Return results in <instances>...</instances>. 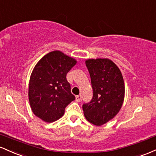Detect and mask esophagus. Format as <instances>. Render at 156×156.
<instances>
[{"instance_id":"1","label":"esophagus","mask_w":156,"mask_h":156,"mask_svg":"<svg viewBox=\"0 0 156 156\" xmlns=\"http://www.w3.org/2000/svg\"><path fill=\"white\" fill-rule=\"evenodd\" d=\"M81 99H82V95H81V94H80V95H77L76 97V101H81Z\"/></svg>"}]
</instances>
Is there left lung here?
<instances>
[{"mask_svg":"<svg viewBox=\"0 0 156 156\" xmlns=\"http://www.w3.org/2000/svg\"><path fill=\"white\" fill-rule=\"evenodd\" d=\"M93 97L83 105L88 122L100 126L113 119L120 111L125 98V83L119 69L111 59H87Z\"/></svg>","mask_w":156,"mask_h":156,"instance_id":"left-lung-1","label":"left lung"}]
</instances>
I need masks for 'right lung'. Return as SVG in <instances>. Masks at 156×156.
<instances>
[{
	"label": "right lung",
	"mask_w": 156,
	"mask_h": 156,
	"mask_svg": "<svg viewBox=\"0 0 156 156\" xmlns=\"http://www.w3.org/2000/svg\"><path fill=\"white\" fill-rule=\"evenodd\" d=\"M76 63L74 59L54 51L45 55L33 70L29 103L34 115L44 122H53L61 118L68 105L75 99L66 75Z\"/></svg>",
	"instance_id": "1"
}]
</instances>
